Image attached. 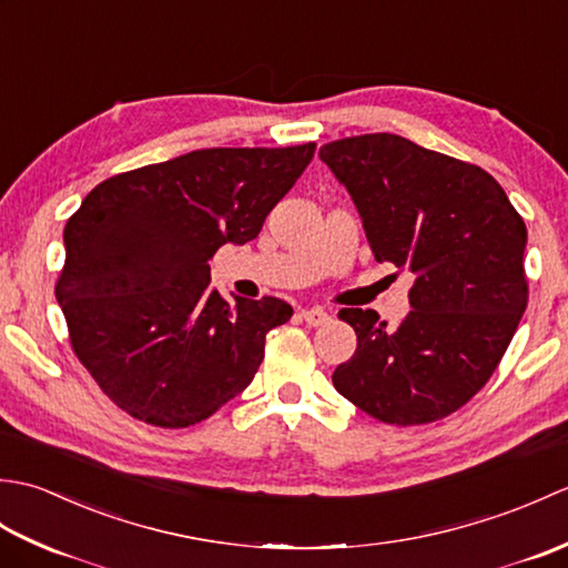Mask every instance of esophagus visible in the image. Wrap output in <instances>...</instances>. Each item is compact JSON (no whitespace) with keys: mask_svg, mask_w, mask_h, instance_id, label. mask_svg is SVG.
Returning <instances> with one entry per match:
<instances>
[{"mask_svg":"<svg viewBox=\"0 0 568 568\" xmlns=\"http://www.w3.org/2000/svg\"><path fill=\"white\" fill-rule=\"evenodd\" d=\"M300 317H303L310 327H322V324L329 322V312H324L322 307H310L300 312Z\"/></svg>","mask_w":568,"mask_h":568,"instance_id":"34e87169","label":"esophagus"}]
</instances>
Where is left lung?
<instances>
[{
  "label": "left lung",
  "mask_w": 568,
  "mask_h": 568,
  "mask_svg": "<svg viewBox=\"0 0 568 568\" xmlns=\"http://www.w3.org/2000/svg\"><path fill=\"white\" fill-rule=\"evenodd\" d=\"M320 159L348 190L378 263L415 275L407 317L346 307L356 352L332 383L388 425H427L474 397L527 307V226L484 168L395 134L324 143Z\"/></svg>",
  "instance_id": "8db88e82"
}]
</instances>
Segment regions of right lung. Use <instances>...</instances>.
I'll list each match as a JSON object with an SVG mask.
<instances>
[{
	"label": "right lung",
	"mask_w": 568,
	"mask_h": 568,
	"mask_svg": "<svg viewBox=\"0 0 568 568\" xmlns=\"http://www.w3.org/2000/svg\"><path fill=\"white\" fill-rule=\"evenodd\" d=\"M315 143L202 149L106 178L63 232L55 283L72 352L124 413L197 425L256 376L265 334L293 317L277 297L234 305L210 287V258L256 239Z\"/></svg>",
	"instance_id": "right-lung-1"
}]
</instances>
